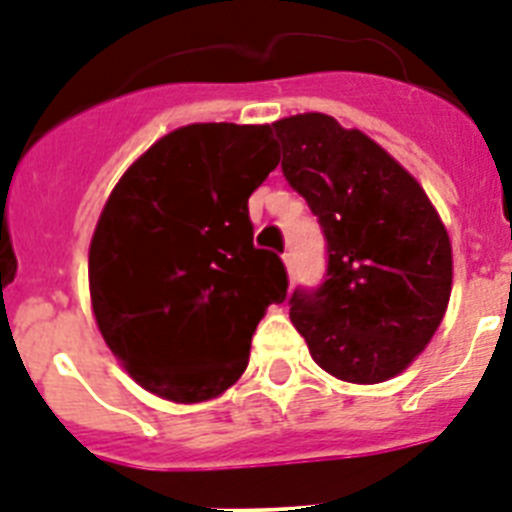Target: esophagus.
Here are the masks:
<instances>
[{
  "instance_id": "esophagus-1",
  "label": "esophagus",
  "mask_w": 512,
  "mask_h": 512,
  "mask_svg": "<svg viewBox=\"0 0 512 512\" xmlns=\"http://www.w3.org/2000/svg\"><path fill=\"white\" fill-rule=\"evenodd\" d=\"M283 265H286V270H289V278H294V257L283 255Z\"/></svg>"
}]
</instances>
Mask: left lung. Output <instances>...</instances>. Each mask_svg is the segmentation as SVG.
Segmentation results:
<instances>
[{
  "label": "left lung",
  "instance_id": "left-lung-1",
  "mask_svg": "<svg viewBox=\"0 0 512 512\" xmlns=\"http://www.w3.org/2000/svg\"><path fill=\"white\" fill-rule=\"evenodd\" d=\"M286 182L328 242L317 289L291 294V322L338 380L401 375L440 328L453 283L448 231L401 163L328 114L273 122Z\"/></svg>",
  "mask_w": 512,
  "mask_h": 512
}]
</instances>
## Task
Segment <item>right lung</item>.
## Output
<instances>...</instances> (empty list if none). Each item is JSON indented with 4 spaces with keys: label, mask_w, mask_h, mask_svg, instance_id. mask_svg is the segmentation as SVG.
Here are the masks:
<instances>
[{
    "label": "right lung",
    "mask_w": 512,
    "mask_h": 512,
    "mask_svg": "<svg viewBox=\"0 0 512 512\" xmlns=\"http://www.w3.org/2000/svg\"><path fill=\"white\" fill-rule=\"evenodd\" d=\"M270 124H187L150 145L109 195L88 255L103 341L145 390L216 398L249 362L281 257L252 244L249 195L278 166Z\"/></svg>",
    "instance_id": "right-lung-1"
}]
</instances>
